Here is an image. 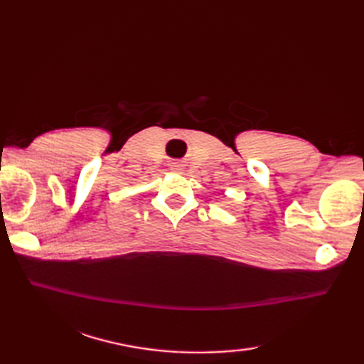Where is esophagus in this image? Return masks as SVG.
<instances>
[{"label":"esophagus","instance_id":"1","mask_svg":"<svg viewBox=\"0 0 364 364\" xmlns=\"http://www.w3.org/2000/svg\"><path fill=\"white\" fill-rule=\"evenodd\" d=\"M170 170L175 173H183L184 167H183V164H180V162H172V164H170Z\"/></svg>","mask_w":364,"mask_h":364}]
</instances>
